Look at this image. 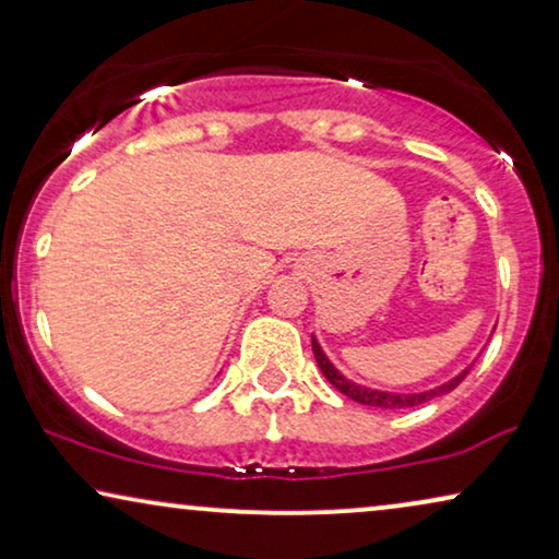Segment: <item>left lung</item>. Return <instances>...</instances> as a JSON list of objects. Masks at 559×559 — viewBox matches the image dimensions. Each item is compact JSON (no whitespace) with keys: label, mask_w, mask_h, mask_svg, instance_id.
I'll use <instances>...</instances> for the list:
<instances>
[{"label":"left lung","mask_w":559,"mask_h":559,"mask_svg":"<svg viewBox=\"0 0 559 559\" xmlns=\"http://www.w3.org/2000/svg\"><path fill=\"white\" fill-rule=\"evenodd\" d=\"M312 354H316V361L320 366V371L325 373V379L331 381V384L338 389L341 394H346L348 400H354L358 404H366V407H379V409H402V407H417V404H425L430 402L432 396H440V394H448L453 392V389L461 384L465 379V373L471 371L463 369L457 373L455 379L445 381V384L430 389V392H415V394H396V392H379V389H369V386H361V384H354V381L343 377V373L335 369L331 364V358L323 354V348H320V343L316 341V335H312Z\"/></svg>","instance_id":"obj_1"}]
</instances>
